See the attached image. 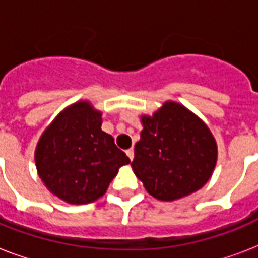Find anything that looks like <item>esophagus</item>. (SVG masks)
Instances as JSON below:
<instances>
[{
  "instance_id": "esophagus-1",
  "label": "esophagus",
  "mask_w": 258,
  "mask_h": 258,
  "mask_svg": "<svg viewBox=\"0 0 258 258\" xmlns=\"http://www.w3.org/2000/svg\"><path fill=\"white\" fill-rule=\"evenodd\" d=\"M125 154H127V157L130 158V161H133V159H134V149H128L127 151H125Z\"/></svg>"
}]
</instances>
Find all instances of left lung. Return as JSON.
I'll return each instance as SVG.
<instances>
[{
	"instance_id": "8db88e82",
	"label": "left lung",
	"mask_w": 258,
	"mask_h": 258,
	"mask_svg": "<svg viewBox=\"0 0 258 258\" xmlns=\"http://www.w3.org/2000/svg\"><path fill=\"white\" fill-rule=\"evenodd\" d=\"M133 170L149 194L175 201L200 190L217 163L216 139L208 125L179 103L166 101L141 117Z\"/></svg>"
}]
</instances>
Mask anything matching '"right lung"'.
<instances>
[{
    "instance_id": "right-lung-1",
    "label": "right lung",
    "mask_w": 258,
    "mask_h": 258,
    "mask_svg": "<svg viewBox=\"0 0 258 258\" xmlns=\"http://www.w3.org/2000/svg\"><path fill=\"white\" fill-rule=\"evenodd\" d=\"M38 176L52 194L84 205L104 196L130 158L101 130V112L89 101L67 107L42 133L34 151Z\"/></svg>"
}]
</instances>
